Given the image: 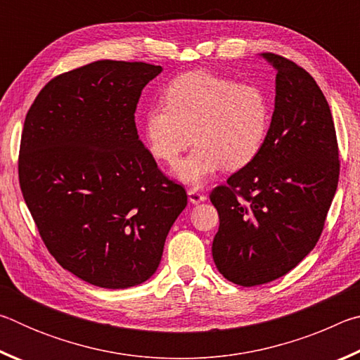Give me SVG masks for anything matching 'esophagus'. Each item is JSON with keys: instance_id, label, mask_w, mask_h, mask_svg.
I'll return each mask as SVG.
<instances>
[{"instance_id": "34e87169", "label": "esophagus", "mask_w": 360, "mask_h": 360, "mask_svg": "<svg viewBox=\"0 0 360 360\" xmlns=\"http://www.w3.org/2000/svg\"><path fill=\"white\" fill-rule=\"evenodd\" d=\"M187 195H188V202H191L192 205H198V203H202L206 200L205 195L200 193L198 191H195V188H188Z\"/></svg>"}]
</instances>
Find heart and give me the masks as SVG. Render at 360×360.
Instances as JSON below:
<instances>
[{
    "mask_svg": "<svg viewBox=\"0 0 360 360\" xmlns=\"http://www.w3.org/2000/svg\"><path fill=\"white\" fill-rule=\"evenodd\" d=\"M271 125V103L255 84H238L210 71L181 75L163 92V106L144 112L143 136L155 160L172 165L176 178L200 187L225 167L236 172L260 154Z\"/></svg>",
    "mask_w": 360,
    "mask_h": 360,
    "instance_id": "1",
    "label": "heart"
}]
</instances>
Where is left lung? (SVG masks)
<instances>
[{
	"label": "left lung",
	"instance_id": "1",
	"mask_svg": "<svg viewBox=\"0 0 360 360\" xmlns=\"http://www.w3.org/2000/svg\"><path fill=\"white\" fill-rule=\"evenodd\" d=\"M262 57L278 71L266 141L210 195L219 212L212 259L243 288L275 281L311 252L340 176L337 133L319 85L288 58Z\"/></svg>",
	"mask_w": 360,
	"mask_h": 360
}]
</instances>
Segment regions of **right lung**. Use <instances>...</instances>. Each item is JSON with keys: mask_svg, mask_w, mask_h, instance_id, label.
<instances>
[{"mask_svg": "<svg viewBox=\"0 0 360 360\" xmlns=\"http://www.w3.org/2000/svg\"><path fill=\"white\" fill-rule=\"evenodd\" d=\"M162 66L98 60L49 81L23 124L19 182L42 241L65 270L98 288L144 283L187 206L158 169L135 112Z\"/></svg>", "mask_w": 360, "mask_h": 360, "instance_id": "add662e5", "label": "right lung"}]
</instances>
